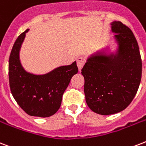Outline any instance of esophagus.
<instances>
[{
  "label": "esophagus",
  "mask_w": 146,
  "mask_h": 146,
  "mask_svg": "<svg viewBox=\"0 0 146 146\" xmlns=\"http://www.w3.org/2000/svg\"><path fill=\"white\" fill-rule=\"evenodd\" d=\"M86 63V60L84 57H82V56H80L78 57L77 60H76V64H77V66L79 70H80L81 69L83 68V66H84Z\"/></svg>",
  "instance_id": "obj_1"
}]
</instances>
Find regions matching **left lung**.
<instances>
[{
    "label": "left lung",
    "mask_w": 146,
    "mask_h": 146,
    "mask_svg": "<svg viewBox=\"0 0 146 146\" xmlns=\"http://www.w3.org/2000/svg\"><path fill=\"white\" fill-rule=\"evenodd\" d=\"M112 30L119 43L116 56H93L82 70L86 102L92 111L110 115L125 110L135 97L142 77V59L131 29L114 21Z\"/></svg>",
    "instance_id": "1"
}]
</instances>
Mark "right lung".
Returning a JSON list of instances; mask_svg holds the SVG:
<instances>
[{
	"instance_id": "obj_1",
	"label": "right lung",
	"mask_w": 146,
	"mask_h": 146,
	"mask_svg": "<svg viewBox=\"0 0 146 146\" xmlns=\"http://www.w3.org/2000/svg\"><path fill=\"white\" fill-rule=\"evenodd\" d=\"M28 29L17 38L9 58V83L12 95L22 110L32 116L49 117L60 109L64 91L78 73L76 63L36 76L27 73L19 60V50Z\"/></svg>"
}]
</instances>
